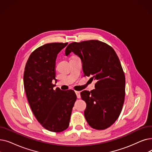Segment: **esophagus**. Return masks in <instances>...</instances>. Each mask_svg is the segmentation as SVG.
Wrapping results in <instances>:
<instances>
[{
	"mask_svg": "<svg viewBox=\"0 0 152 152\" xmlns=\"http://www.w3.org/2000/svg\"><path fill=\"white\" fill-rule=\"evenodd\" d=\"M76 94L77 96V98H81V95H80V91H75Z\"/></svg>",
	"mask_w": 152,
	"mask_h": 152,
	"instance_id": "esophagus-1",
	"label": "esophagus"
}]
</instances>
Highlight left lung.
<instances>
[{
    "mask_svg": "<svg viewBox=\"0 0 152 152\" xmlns=\"http://www.w3.org/2000/svg\"><path fill=\"white\" fill-rule=\"evenodd\" d=\"M71 52L80 58L84 75L96 81L94 89L81 92L86 102V120L92 128L107 129L120 115L124 102L125 78L119 59L113 48L99 40L71 43L66 56Z\"/></svg>",
    "mask_w": 152,
    "mask_h": 152,
    "instance_id": "1",
    "label": "left lung"
}]
</instances>
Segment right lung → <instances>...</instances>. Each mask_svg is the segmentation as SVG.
I'll use <instances>...</instances> for the list:
<instances>
[{
	"label": "right lung",
	"instance_id": "add662e5",
	"mask_svg": "<svg viewBox=\"0 0 152 152\" xmlns=\"http://www.w3.org/2000/svg\"><path fill=\"white\" fill-rule=\"evenodd\" d=\"M68 43L44 45L30 55L26 63L23 85L31 109L37 121L47 130L60 132L66 129L76 101L73 90H55L57 55Z\"/></svg>",
	"mask_w": 152,
	"mask_h": 152
}]
</instances>
